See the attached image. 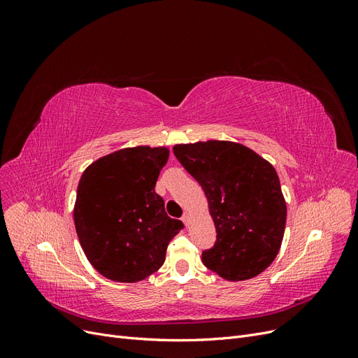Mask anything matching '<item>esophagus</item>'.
Returning <instances> with one entry per match:
<instances>
[{
  "instance_id": "1",
  "label": "esophagus",
  "mask_w": 358,
  "mask_h": 358,
  "mask_svg": "<svg viewBox=\"0 0 358 358\" xmlns=\"http://www.w3.org/2000/svg\"><path fill=\"white\" fill-rule=\"evenodd\" d=\"M189 220H191V215H189V212H185V213H183V216H182V221H183V224L188 225V224H189Z\"/></svg>"
}]
</instances>
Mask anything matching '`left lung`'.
I'll list each match as a JSON object with an SVG mask.
<instances>
[{
	"label": "left lung",
	"mask_w": 358,
	"mask_h": 358,
	"mask_svg": "<svg viewBox=\"0 0 358 358\" xmlns=\"http://www.w3.org/2000/svg\"><path fill=\"white\" fill-rule=\"evenodd\" d=\"M173 152L201 185L216 229L203 264L231 282L264 272L279 252L287 221L275 167L227 140L175 145Z\"/></svg>",
	"instance_id": "obj_1"
}]
</instances>
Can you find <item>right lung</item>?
<instances>
[{"instance_id":"1","label":"right lung","mask_w":358,"mask_h":358,"mask_svg":"<svg viewBox=\"0 0 358 358\" xmlns=\"http://www.w3.org/2000/svg\"><path fill=\"white\" fill-rule=\"evenodd\" d=\"M169 148H124L86 167L73 218L92 267L115 282H138L164 264L170 241L182 229L155 192Z\"/></svg>"}]
</instances>
